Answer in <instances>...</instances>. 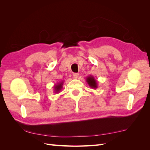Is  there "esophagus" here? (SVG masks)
Returning a JSON list of instances; mask_svg holds the SVG:
<instances>
[{"instance_id":"esophagus-1","label":"esophagus","mask_w":150,"mask_h":150,"mask_svg":"<svg viewBox=\"0 0 150 150\" xmlns=\"http://www.w3.org/2000/svg\"><path fill=\"white\" fill-rule=\"evenodd\" d=\"M73 76H74V78H77L79 76V74L78 73H73Z\"/></svg>"}]
</instances>
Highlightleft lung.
I'll list each match as a JSON object with an SVG mask.
<instances>
[{
	"mask_svg": "<svg viewBox=\"0 0 150 150\" xmlns=\"http://www.w3.org/2000/svg\"><path fill=\"white\" fill-rule=\"evenodd\" d=\"M86 82L88 84L89 86V87H91L93 89H96L98 88V82L96 79H95L93 76L90 75L89 76L86 77Z\"/></svg>",
	"mask_w": 150,
	"mask_h": 150,
	"instance_id": "8db88e82",
	"label": "left lung"
}]
</instances>
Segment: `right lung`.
<instances>
[{"instance_id": "add662e5", "label": "right lung", "mask_w": 150, "mask_h": 150, "mask_svg": "<svg viewBox=\"0 0 150 150\" xmlns=\"http://www.w3.org/2000/svg\"><path fill=\"white\" fill-rule=\"evenodd\" d=\"M64 81H60L59 83H57L54 86V92L55 93H59L63 88V84H64Z\"/></svg>"}]
</instances>
